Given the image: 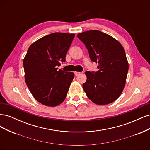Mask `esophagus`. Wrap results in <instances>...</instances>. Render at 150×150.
<instances>
[{
  "label": "esophagus",
  "instance_id": "esophagus-1",
  "mask_svg": "<svg viewBox=\"0 0 150 150\" xmlns=\"http://www.w3.org/2000/svg\"><path fill=\"white\" fill-rule=\"evenodd\" d=\"M81 74V72H78V71H76V72H74V74H75V76H78V75H79Z\"/></svg>",
  "mask_w": 150,
  "mask_h": 150
}]
</instances>
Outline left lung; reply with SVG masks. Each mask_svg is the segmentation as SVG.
Masks as SVG:
<instances>
[{"label":"left lung","mask_w":150,"mask_h":150,"mask_svg":"<svg viewBox=\"0 0 150 150\" xmlns=\"http://www.w3.org/2000/svg\"><path fill=\"white\" fill-rule=\"evenodd\" d=\"M78 38L88 49L91 60L99 70L86 71L83 88L91 101L98 105L112 103L123 91L128 62L122 45L112 36L98 30L83 32Z\"/></svg>","instance_id":"1"}]
</instances>
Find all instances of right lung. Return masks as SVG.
<instances>
[{"mask_svg":"<svg viewBox=\"0 0 150 150\" xmlns=\"http://www.w3.org/2000/svg\"><path fill=\"white\" fill-rule=\"evenodd\" d=\"M74 36L62 33L44 36L30 45L24 59L26 84L34 98L45 106L59 105L66 97L74 74L57 67L66 61Z\"/></svg>","mask_w":150,"mask_h":150,"instance_id":"obj_1","label":"right lung"}]
</instances>
